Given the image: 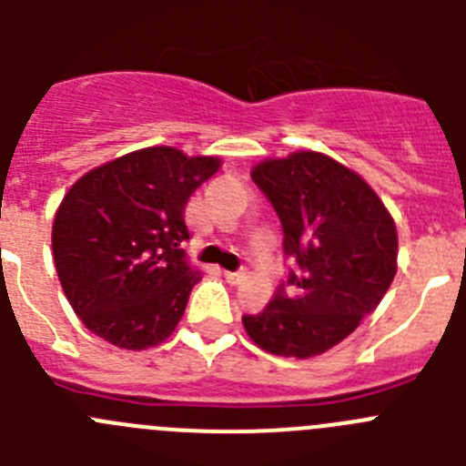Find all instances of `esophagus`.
<instances>
[{
    "label": "esophagus",
    "mask_w": 466,
    "mask_h": 466,
    "mask_svg": "<svg viewBox=\"0 0 466 466\" xmlns=\"http://www.w3.org/2000/svg\"><path fill=\"white\" fill-rule=\"evenodd\" d=\"M224 278H226V282L233 284V287H238V284L245 282L247 273H245V270H242V273H224Z\"/></svg>",
    "instance_id": "34e87169"
}]
</instances>
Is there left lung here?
Listing matches in <instances>:
<instances>
[{
    "label": "left lung",
    "instance_id": "1",
    "mask_svg": "<svg viewBox=\"0 0 466 466\" xmlns=\"http://www.w3.org/2000/svg\"><path fill=\"white\" fill-rule=\"evenodd\" d=\"M252 179L273 203L284 252L299 268L261 312L242 317L245 331L270 355H322L376 310L397 275L392 214L364 177L319 151L261 160Z\"/></svg>",
    "mask_w": 466,
    "mask_h": 466
}]
</instances>
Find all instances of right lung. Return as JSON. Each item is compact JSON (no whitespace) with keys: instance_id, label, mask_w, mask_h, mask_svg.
I'll use <instances>...</instances> for the list:
<instances>
[{"instance_id":"obj_1","label":"right lung","mask_w":466,"mask_h":466,"mask_svg":"<svg viewBox=\"0 0 466 466\" xmlns=\"http://www.w3.org/2000/svg\"><path fill=\"white\" fill-rule=\"evenodd\" d=\"M219 167V156L147 147L69 187L53 219V261L88 331L123 350L170 339L203 278L182 249L184 209Z\"/></svg>"}]
</instances>
